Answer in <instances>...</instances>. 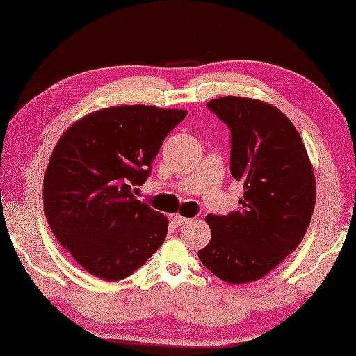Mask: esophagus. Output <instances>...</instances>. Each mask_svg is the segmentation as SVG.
I'll list each match as a JSON object with an SVG mask.
<instances>
[{"mask_svg": "<svg viewBox=\"0 0 356 356\" xmlns=\"http://www.w3.org/2000/svg\"><path fill=\"white\" fill-rule=\"evenodd\" d=\"M172 220L175 224H177L178 227L179 225H186V224H189L192 219H189V218H184V216H179V214H175V216L172 218Z\"/></svg>", "mask_w": 356, "mask_h": 356, "instance_id": "34e87169", "label": "esophagus"}]
</instances>
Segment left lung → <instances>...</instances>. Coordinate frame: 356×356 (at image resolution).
Instances as JSON below:
<instances>
[{
  "mask_svg": "<svg viewBox=\"0 0 356 356\" xmlns=\"http://www.w3.org/2000/svg\"><path fill=\"white\" fill-rule=\"evenodd\" d=\"M207 106L229 126L230 172L244 194L240 211L205 218L211 240L199 259L222 281L248 284L300 246L316 207V177L298 131L275 106L238 96Z\"/></svg>",
  "mask_w": 356,
  "mask_h": 356,
  "instance_id": "obj_1",
  "label": "left lung"
}]
</instances>
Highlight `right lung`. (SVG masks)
Listing matches in <instances>:
<instances>
[{
  "label": "right lung",
  "instance_id": "add662e5",
  "mask_svg": "<svg viewBox=\"0 0 356 356\" xmlns=\"http://www.w3.org/2000/svg\"><path fill=\"white\" fill-rule=\"evenodd\" d=\"M186 110L116 106L96 110L58 140L44 177L47 222L77 264L121 281L165 241L168 219L134 197Z\"/></svg>",
  "mask_w": 356,
  "mask_h": 356
}]
</instances>
